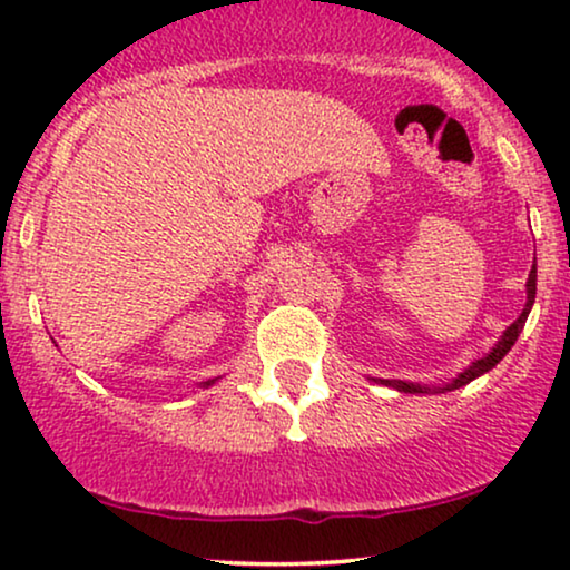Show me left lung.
I'll use <instances>...</instances> for the list:
<instances>
[{
  "instance_id": "obj_1",
  "label": "left lung",
  "mask_w": 570,
  "mask_h": 570,
  "mask_svg": "<svg viewBox=\"0 0 570 570\" xmlns=\"http://www.w3.org/2000/svg\"><path fill=\"white\" fill-rule=\"evenodd\" d=\"M534 295H537V256H534V264H532V269H529V277H527V303H524V311H521L517 322H513L511 326H505V332L501 334V340L495 342L493 350H490V353H485L482 357H478V361H474V363L466 365V368L459 373L456 379H451L449 384H439V386L415 384V381H400V379H373V381H376V384L392 386V389H396V392H404V394H446V392H454V389H459V386H466V384H470V381L482 376V373L493 371L495 365L501 363L505 355H509V350L513 347V342L519 340L521 330H524L529 311H532V306H534Z\"/></svg>"
}]
</instances>
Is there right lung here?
<instances>
[{
    "instance_id": "obj_1",
    "label": "right lung",
    "mask_w": 570,
    "mask_h": 570,
    "mask_svg": "<svg viewBox=\"0 0 570 570\" xmlns=\"http://www.w3.org/2000/svg\"><path fill=\"white\" fill-rule=\"evenodd\" d=\"M217 379H220V376H217ZM217 379H209V381H202V384H197V389H207V386H213L215 384V381Z\"/></svg>"
}]
</instances>
